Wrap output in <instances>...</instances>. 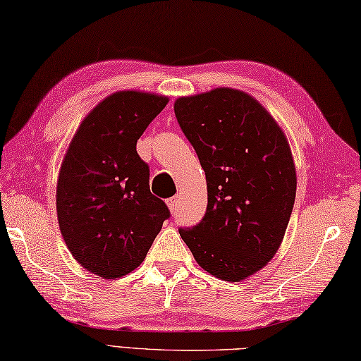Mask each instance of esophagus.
Masks as SVG:
<instances>
[{
    "instance_id": "34e87169",
    "label": "esophagus",
    "mask_w": 361,
    "mask_h": 361,
    "mask_svg": "<svg viewBox=\"0 0 361 361\" xmlns=\"http://www.w3.org/2000/svg\"><path fill=\"white\" fill-rule=\"evenodd\" d=\"M176 204H178V197H172L167 200V208L171 209V212H175Z\"/></svg>"
}]
</instances>
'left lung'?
<instances>
[{
	"label": "left lung",
	"mask_w": 361,
	"mask_h": 361,
	"mask_svg": "<svg viewBox=\"0 0 361 361\" xmlns=\"http://www.w3.org/2000/svg\"><path fill=\"white\" fill-rule=\"evenodd\" d=\"M173 110L208 185L203 220L180 235L204 271L240 282L273 259L293 211L286 133L257 99L228 87L178 97Z\"/></svg>",
	"instance_id": "1"
}]
</instances>
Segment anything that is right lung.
<instances>
[{
  "mask_svg": "<svg viewBox=\"0 0 361 361\" xmlns=\"http://www.w3.org/2000/svg\"><path fill=\"white\" fill-rule=\"evenodd\" d=\"M169 97L116 91L74 133L57 180V220L73 257L104 279L133 271L171 217L150 192L149 166L136 142Z\"/></svg>",
  "mask_w": 361,
  "mask_h": 361,
  "instance_id": "add662e5",
  "label": "right lung"
}]
</instances>
